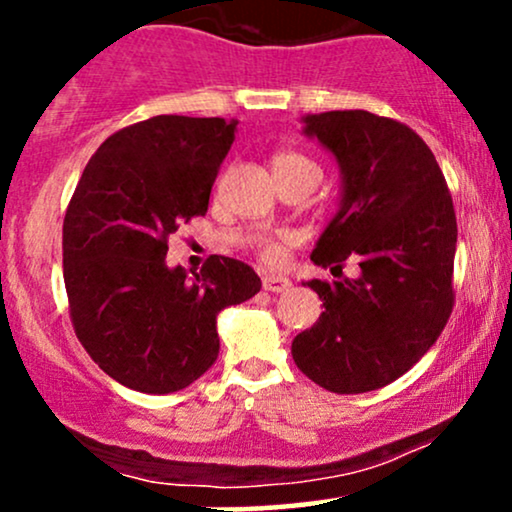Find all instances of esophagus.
I'll use <instances>...</instances> for the list:
<instances>
[{"label": "esophagus", "instance_id": "34e87169", "mask_svg": "<svg viewBox=\"0 0 512 512\" xmlns=\"http://www.w3.org/2000/svg\"><path fill=\"white\" fill-rule=\"evenodd\" d=\"M262 289L269 291V293H284L291 289V281L286 279V276H279V274H264L262 276Z\"/></svg>", "mask_w": 512, "mask_h": 512}]
</instances>
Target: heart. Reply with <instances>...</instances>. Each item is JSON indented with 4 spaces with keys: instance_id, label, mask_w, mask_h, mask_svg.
I'll return each mask as SVG.
<instances>
[{
    "instance_id": "obj_1",
    "label": "heart",
    "mask_w": 512,
    "mask_h": 512,
    "mask_svg": "<svg viewBox=\"0 0 512 512\" xmlns=\"http://www.w3.org/2000/svg\"><path fill=\"white\" fill-rule=\"evenodd\" d=\"M317 168L310 158H305L303 154H293V151H286V154H279L274 158V168ZM257 255L264 264H281L286 257V248L281 240H272V238H262L257 240Z\"/></svg>"
}]
</instances>
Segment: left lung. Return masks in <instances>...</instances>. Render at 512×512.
Masks as SVG:
<instances>
[{
	"label": "left lung",
	"instance_id": "left-lung-1",
	"mask_svg": "<svg viewBox=\"0 0 512 512\" xmlns=\"http://www.w3.org/2000/svg\"><path fill=\"white\" fill-rule=\"evenodd\" d=\"M308 137L342 170V202L310 260L358 279L308 286L325 313L293 339L296 366L337 395L390 385L436 344L455 305L457 219L448 182L424 139L368 110L303 117Z\"/></svg>",
	"mask_w": 512,
	"mask_h": 512
}]
</instances>
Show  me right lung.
<instances>
[{
	"label": "right lung",
	"instance_id": "obj_1",
	"mask_svg": "<svg viewBox=\"0 0 512 512\" xmlns=\"http://www.w3.org/2000/svg\"><path fill=\"white\" fill-rule=\"evenodd\" d=\"M223 117L156 115L98 146L62 226L69 317L88 356L146 395L195 383L219 356L216 315L262 289L250 264L211 255L187 279L168 238L209 209L236 139Z\"/></svg>",
	"mask_w": 512,
	"mask_h": 512
}]
</instances>
